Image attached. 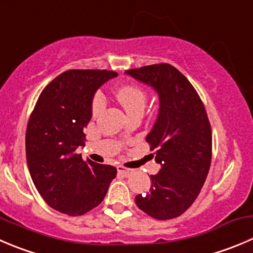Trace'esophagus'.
Here are the masks:
<instances>
[{
  "label": "esophagus",
  "instance_id": "34e87169",
  "mask_svg": "<svg viewBox=\"0 0 253 253\" xmlns=\"http://www.w3.org/2000/svg\"><path fill=\"white\" fill-rule=\"evenodd\" d=\"M117 170H119V173L120 174H122V175H125V176H128L129 174L132 173V169H128V168H126V167H124V166H119L117 167Z\"/></svg>",
  "mask_w": 253,
  "mask_h": 253
}]
</instances>
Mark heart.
Wrapping results in <instances>:
<instances>
[{
	"mask_svg": "<svg viewBox=\"0 0 253 253\" xmlns=\"http://www.w3.org/2000/svg\"><path fill=\"white\" fill-rule=\"evenodd\" d=\"M115 96L119 100L120 104L124 106L128 115L136 111L143 112L147 105L148 95L142 86L137 84H125L121 85L115 91ZM105 107V99L102 94L97 92L94 95L91 101V116L97 117L102 112Z\"/></svg>",
	"mask_w": 253,
	"mask_h": 253,
	"instance_id": "b5f03b06",
	"label": "heart"
}]
</instances>
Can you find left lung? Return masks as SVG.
<instances>
[{
  "label": "left lung",
  "mask_w": 253,
  "mask_h": 253,
  "mask_svg": "<svg viewBox=\"0 0 253 253\" xmlns=\"http://www.w3.org/2000/svg\"><path fill=\"white\" fill-rule=\"evenodd\" d=\"M159 95L158 119L146 141L156 149L161 170L151 175L137 207L157 220L178 217L192 207L205 183L211 163L212 136L207 110L190 82L173 65H146L126 70Z\"/></svg>",
  "instance_id": "8db88e82"
}]
</instances>
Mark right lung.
<instances>
[{
	"mask_svg": "<svg viewBox=\"0 0 253 253\" xmlns=\"http://www.w3.org/2000/svg\"><path fill=\"white\" fill-rule=\"evenodd\" d=\"M112 70L70 69L43 89L26 131L29 173L44 202L69 216H79L104 200L117 169L77 153L84 146V128L91 119L95 91Z\"/></svg>",
	"mask_w": 253,
	"mask_h": 253,
	"instance_id": "right-lung-1",
	"label": "right lung"
}]
</instances>
